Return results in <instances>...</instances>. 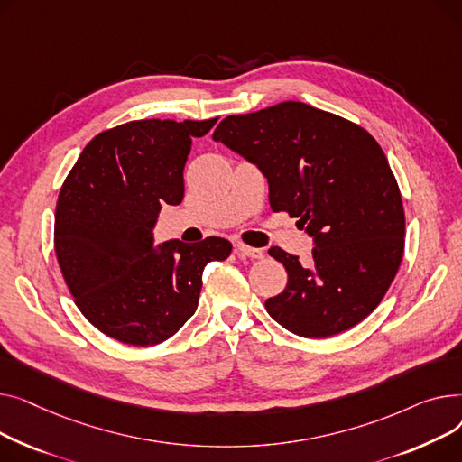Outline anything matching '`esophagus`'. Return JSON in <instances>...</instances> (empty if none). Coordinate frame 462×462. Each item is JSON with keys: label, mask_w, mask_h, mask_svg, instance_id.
Returning <instances> with one entry per match:
<instances>
[{"label": "esophagus", "mask_w": 462, "mask_h": 462, "mask_svg": "<svg viewBox=\"0 0 462 462\" xmlns=\"http://www.w3.org/2000/svg\"><path fill=\"white\" fill-rule=\"evenodd\" d=\"M236 250H238L240 255H246V257H250V259H263V257H264V252H263V250L246 246V244H242V242L236 244Z\"/></svg>", "instance_id": "34e87169"}]
</instances>
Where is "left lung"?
Wrapping results in <instances>:
<instances>
[{"label": "left lung", "mask_w": 462, "mask_h": 462, "mask_svg": "<svg viewBox=\"0 0 462 462\" xmlns=\"http://www.w3.org/2000/svg\"><path fill=\"white\" fill-rule=\"evenodd\" d=\"M259 168L268 201L313 238L311 266L282 248L287 287L268 315L302 337H330L384 298L404 250V210L388 158L373 135L304 102L229 116L212 134Z\"/></svg>", "instance_id": "8db88e82"}]
</instances>
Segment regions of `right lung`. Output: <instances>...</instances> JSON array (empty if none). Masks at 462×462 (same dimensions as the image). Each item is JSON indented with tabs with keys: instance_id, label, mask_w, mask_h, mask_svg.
Returning a JSON list of instances; mask_svg holds the SVG:
<instances>
[{
	"instance_id": "add662e5",
	"label": "right lung",
	"mask_w": 462,
	"mask_h": 462,
	"mask_svg": "<svg viewBox=\"0 0 462 462\" xmlns=\"http://www.w3.org/2000/svg\"><path fill=\"white\" fill-rule=\"evenodd\" d=\"M218 119L132 121L81 151L56 208V255L76 306L102 334L134 346L171 337L198 310L203 268L231 242L208 236L154 246L164 205L184 198L192 138Z\"/></svg>"
}]
</instances>
